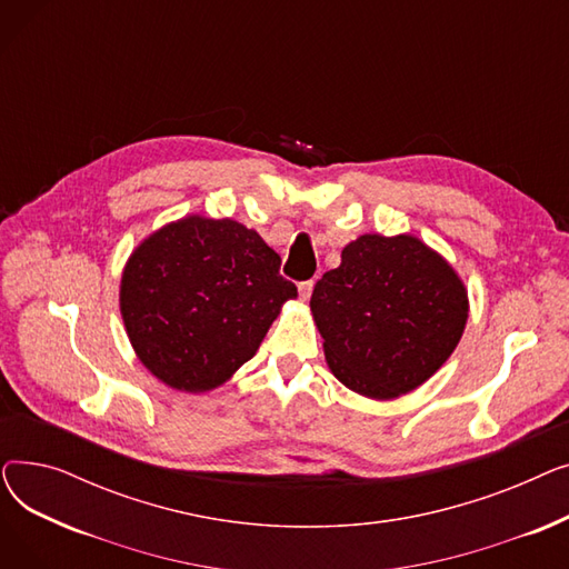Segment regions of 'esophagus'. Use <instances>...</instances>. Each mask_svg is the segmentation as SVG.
Wrapping results in <instances>:
<instances>
[{"instance_id": "esophagus-1", "label": "esophagus", "mask_w": 569, "mask_h": 569, "mask_svg": "<svg viewBox=\"0 0 569 569\" xmlns=\"http://www.w3.org/2000/svg\"><path fill=\"white\" fill-rule=\"evenodd\" d=\"M313 286H316L313 281H302V283H300V297H302L305 302H309V297H311V292H313Z\"/></svg>"}]
</instances>
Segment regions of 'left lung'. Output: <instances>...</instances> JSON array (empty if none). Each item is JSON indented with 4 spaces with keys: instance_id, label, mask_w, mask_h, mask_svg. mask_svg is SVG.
<instances>
[{
    "instance_id": "8db88e82",
    "label": "left lung",
    "mask_w": 569,
    "mask_h": 569,
    "mask_svg": "<svg viewBox=\"0 0 569 569\" xmlns=\"http://www.w3.org/2000/svg\"><path fill=\"white\" fill-rule=\"evenodd\" d=\"M468 309L457 269L408 232L360 234L311 295L327 367L376 401L417 390L450 360Z\"/></svg>"
}]
</instances>
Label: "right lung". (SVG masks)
Returning a JSON list of instances; mask_svg holds the SVG:
<instances>
[{
  "label": "right lung",
  "instance_id": "1",
  "mask_svg": "<svg viewBox=\"0 0 569 569\" xmlns=\"http://www.w3.org/2000/svg\"><path fill=\"white\" fill-rule=\"evenodd\" d=\"M279 267V253L232 219L189 214L147 234L119 283V311L142 367L177 392L217 390L297 297Z\"/></svg>",
  "mask_w": 569,
  "mask_h": 569
}]
</instances>
